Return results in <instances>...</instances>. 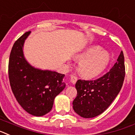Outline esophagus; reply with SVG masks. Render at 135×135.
Segmentation results:
<instances>
[{"instance_id":"esophagus-1","label":"esophagus","mask_w":135,"mask_h":135,"mask_svg":"<svg viewBox=\"0 0 135 135\" xmlns=\"http://www.w3.org/2000/svg\"><path fill=\"white\" fill-rule=\"evenodd\" d=\"M77 81V77L75 75H71L70 77V82L71 84H75L76 83V81Z\"/></svg>"}]
</instances>
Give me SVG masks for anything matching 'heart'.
Instances as JSON below:
<instances>
[{
    "instance_id": "obj_1",
    "label": "heart",
    "mask_w": 135,
    "mask_h": 135,
    "mask_svg": "<svg viewBox=\"0 0 135 135\" xmlns=\"http://www.w3.org/2000/svg\"><path fill=\"white\" fill-rule=\"evenodd\" d=\"M79 60L78 69L81 75L94 77L98 75L109 62V54L98 45H91L75 56Z\"/></svg>"
}]
</instances>
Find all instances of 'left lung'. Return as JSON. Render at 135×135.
<instances>
[{"mask_svg": "<svg viewBox=\"0 0 135 135\" xmlns=\"http://www.w3.org/2000/svg\"><path fill=\"white\" fill-rule=\"evenodd\" d=\"M125 77L124 56L122 51L110 71L95 80H77V94L73 102L75 113L84 118H92L108 108L122 87Z\"/></svg>", "mask_w": 135, "mask_h": 135, "instance_id": "left-lung-1", "label": "left lung"}]
</instances>
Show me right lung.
Returning a JSON list of instances; mask_svg holds the SVG:
<instances>
[{
  "mask_svg": "<svg viewBox=\"0 0 135 135\" xmlns=\"http://www.w3.org/2000/svg\"><path fill=\"white\" fill-rule=\"evenodd\" d=\"M31 32H26L15 42L9 61V78L16 100L26 112L43 116L53 107L54 100L66 86L64 74L41 70L30 65L23 47Z\"/></svg>",
  "mask_w": 135,
  "mask_h": 135,
  "instance_id": "1",
  "label": "right lung"
}]
</instances>
